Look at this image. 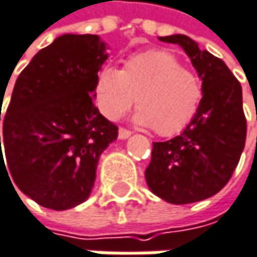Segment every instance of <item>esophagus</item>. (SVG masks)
I'll use <instances>...</instances> for the list:
<instances>
[{
	"label": "esophagus",
	"mask_w": 257,
	"mask_h": 257,
	"mask_svg": "<svg viewBox=\"0 0 257 257\" xmlns=\"http://www.w3.org/2000/svg\"><path fill=\"white\" fill-rule=\"evenodd\" d=\"M131 131H128V129H123V128H120L119 129V138L120 140H126V138H129L131 137Z\"/></svg>",
	"instance_id": "34e87169"
}]
</instances>
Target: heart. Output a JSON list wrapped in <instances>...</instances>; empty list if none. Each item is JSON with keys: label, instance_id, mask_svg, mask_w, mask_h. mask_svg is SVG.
I'll use <instances>...</instances> for the list:
<instances>
[{"label": "heart", "instance_id": "obj_1", "mask_svg": "<svg viewBox=\"0 0 257 257\" xmlns=\"http://www.w3.org/2000/svg\"><path fill=\"white\" fill-rule=\"evenodd\" d=\"M97 104L110 120H119L134 104V122L172 137L187 128L201 103V82L182 69L174 54L153 50L131 56L122 70L105 66L95 81Z\"/></svg>", "mask_w": 257, "mask_h": 257}]
</instances>
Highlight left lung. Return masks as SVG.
Returning a JSON list of instances; mask_svg holds the SVG:
<instances>
[{"label":"left lung","instance_id":"1","mask_svg":"<svg viewBox=\"0 0 257 257\" xmlns=\"http://www.w3.org/2000/svg\"><path fill=\"white\" fill-rule=\"evenodd\" d=\"M159 39L185 51L201 79L203 97L194 119L178 137L153 143L146 181L153 194L168 203H196L219 193L238 165L247 132L243 91L226 64L200 50L190 36Z\"/></svg>","mask_w":257,"mask_h":257}]
</instances>
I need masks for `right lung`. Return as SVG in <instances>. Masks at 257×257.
I'll use <instances>...</instances> for the list:
<instances>
[{"label": "right lung", "mask_w": 257, "mask_h": 257, "mask_svg": "<svg viewBox=\"0 0 257 257\" xmlns=\"http://www.w3.org/2000/svg\"><path fill=\"white\" fill-rule=\"evenodd\" d=\"M107 48L98 35L64 34L38 51L16 81L1 163L3 141L16 185L47 209L67 210L89 197L100 156L117 138L92 101Z\"/></svg>", "instance_id": "add662e5"}]
</instances>
